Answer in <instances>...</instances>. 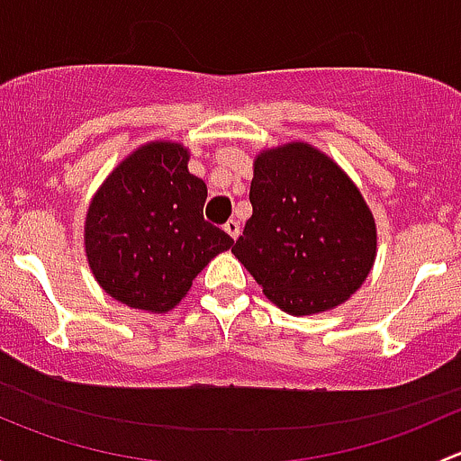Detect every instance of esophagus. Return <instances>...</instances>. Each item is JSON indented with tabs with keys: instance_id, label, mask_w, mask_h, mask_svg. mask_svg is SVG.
Wrapping results in <instances>:
<instances>
[{
	"instance_id": "esophagus-1",
	"label": "esophagus",
	"mask_w": 461,
	"mask_h": 461,
	"mask_svg": "<svg viewBox=\"0 0 461 461\" xmlns=\"http://www.w3.org/2000/svg\"><path fill=\"white\" fill-rule=\"evenodd\" d=\"M222 230H225L227 234H230L231 239H234V240L239 239V234H240V225H239V222L234 221V218H231V221H227V222H225V227H222Z\"/></svg>"
}]
</instances>
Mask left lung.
Segmentation results:
<instances>
[{"instance_id":"8db88e82","label":"left lung","mask_w":461,"mask_h":461,"mask_svg":"<svg viewBox=\"0 0 461 461\" xmlns=\"http://www.w3.org/2000/svg\"><path fill=\"white\" fill-rule=\"evenodd\" d=\"M249 203L231 252L283 312H328L364 285L376 258L375 216L332 158L308 142L263 149Z\"/></svg>"}]
</instances>
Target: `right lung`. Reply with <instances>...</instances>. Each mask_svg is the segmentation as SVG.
I'll list each match as a JSON object with an SVG mask.
<instances>
[{
  "instance_id": "obj_1",
  "label": "right lung",
  "mask_w": 461,
  "mask_h": 461,
  "mask_svg": "<svg viewBox=\"0 0 461 461\" xmlns=\"http://www.w3.org/2000/svg\"><path fill=\"white\" fill-rule=\"evenodd\" d=\"M189 149L153 140L129 153L88 204L85 252L111 299L165 314L234 240L203 218L207 185L187 169Z\"/></svg>"
}]
</instances>
